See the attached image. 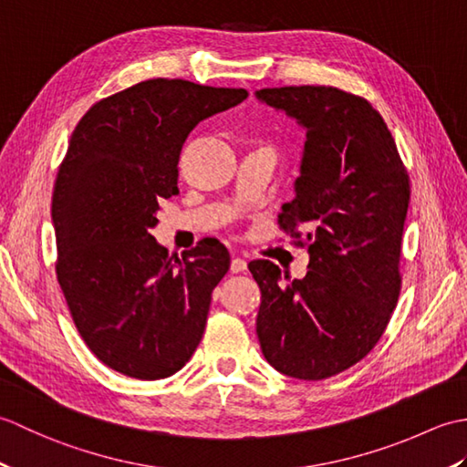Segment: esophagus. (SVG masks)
<instances>
[{"instance_id":"1","label":"esophagus","mask_w":467,"mask_h":467,"mask_svg":"<svg viewBox=\"0 0 467 467\" xmlns=\"http://www.w3.org/2000/svg\"><path fill=\"white\" fill-rule=\"evenodd\" d=\"M246 269V261L241 259V256H234L231 261V273H243Z\"/></svg>"}]
</instances>
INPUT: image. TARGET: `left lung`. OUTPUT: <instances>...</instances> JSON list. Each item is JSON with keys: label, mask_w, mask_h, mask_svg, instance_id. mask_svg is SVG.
<instances>
[{"label": "left lung", "mask_w": 467, "mask_h": 467, "mask_svg": "<svg viewBox=\"0 0 467 467\" xmlns=\"http://www.w3.org/2000/svg\"><path fill=\"white\" fill-rule=\"evenodd\" d=\"M256 100L306 132L283 228L306 224L309 271L291 281L251 261L261 289L256 335L265 359L295 379L349 369L379 341L398 305L410 176L373 106L327 86L263 88Z\"/></svg>", "instance_id": "8db88e82"}]
</instances>
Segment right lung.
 <instances>
[{"label": "right lung", "instance_id": "right-lung-1", "mask_svg": "<svg viewBox=\"0 0 467 467\" xmlns=\"http://www.w3.org/2000/svg\"><path fill=\"white\" fill-rule=\"evenodd\" d=\"M246 96L146 80L94 104L69 138L52 196L57 281L82 339L118 373L164 379L202 339L231 254L204 239L171 259L152 228L161 202L178 192L188 134Z\"/></svg>", "mask_w": 467, "mask_h": 467}]
</instances>
